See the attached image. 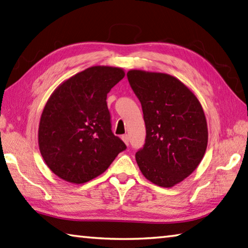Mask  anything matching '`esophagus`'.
Segmentation results:
<instances>
[{"mask_svg": "<svg viewBox=\"0 0 248 248\" xmlns=\"http://www.w3.org/2000/svg\"><path fill=\"white\" fill-rule=\"evenodd\" d=\"M122 140H123V141L125 142L126 146H128V143H129V138H128V135H127V134L123 135V136H122Z\"/></svg>", "mask_w": 248, "mask_h": 248, "instance_id": "34e87169", "label": "esophagus"}]
</instances>
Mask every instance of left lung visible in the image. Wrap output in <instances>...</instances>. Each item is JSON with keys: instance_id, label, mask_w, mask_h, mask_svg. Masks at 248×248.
Here are the masks:
<instances>
[{"instance_id": "1", "label": "left lung", "mask_w": 248, "mask_h": 248, "mask_svg": "<svg viewBox=\"0 0 248 248\" xmlns=\"http://www.w3.org/2000/svg\"><path fill=\"white\" fill-rule=\"evenodd\" d=\"M127 78L146 124L137 164L148 180L170 188L192 174L206 151L203 108L193 93L170 74L130 70Z\"/></svg>"}]
</instances>
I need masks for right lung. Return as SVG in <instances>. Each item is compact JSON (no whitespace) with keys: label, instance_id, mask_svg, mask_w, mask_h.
Listing matches in <instances>:
<instances>
[{"label":"right lung","instance_id":"add662e5","mask_svg":"<svg viewBox=\"0 0 248 248\" xmlns=\"http://www.w3.org/2000/svg\"><path fill=\"white\" fill-rule=\"evenodd\" d=\"M121 68L95 66L57 87L42 112L39 147L60 178L84 184L101 175L125 143L112 133L107 94L124 78Z\"/></svg>","mask_w":248,"mask_h":248}]
</instances>
